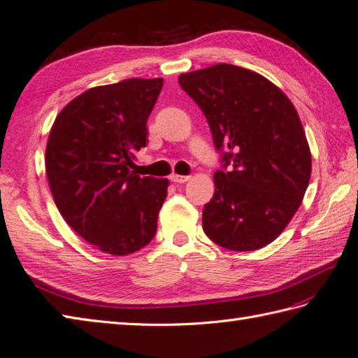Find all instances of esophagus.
<instances>
[{"mask_svg": "<svg viewBox=\"0 0 358 358\" xmlns=\"http://www.w3.org/2000/svg\"><path fill=\"white\" fill-rule=\"evenodd\" d=\"M171 181H173V183H186V181L191 178V177H187V175H177V173H172L171 175Z\"/></svg>", "mask_w": 358, "mask_h": 358, "instance_id": "34e87169", "label": "esophagus"}]
</instances>
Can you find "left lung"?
Listing matches in <instances>:
<instances>
[{
	"label": "left lung",
	"instance_id": "8db88e82",
	"mask_svg": "<svg viewBox=\"0 0 358 358\" xmlns=\"http://www.w3.org/2000/svg\"><path fill=\"white\" fill-rule=\"evenodd\" d=\"M178 82L222 152L203 231L231 251L264 248L289 225L309 186L312 157L295 107L264 76L229 63L181 74Z\"/></svg>",
	"mask_w": 358,
	"mask_h": 358
}]
</instances>
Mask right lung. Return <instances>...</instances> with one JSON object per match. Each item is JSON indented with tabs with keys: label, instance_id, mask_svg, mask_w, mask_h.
Segmentation results:
<instances>
[{
	"label": "right lung",
	"instance_id": "right-lung-1",
	"mask_svg": "<svg viewBox=\"0 0 358 358\" xmlns=\"http://www.w3.org/2000/svg\"><path fill=\"white\" fill-rule=\"evenodd\" d=\"M163 79H127L87 90L55 117L45 166L63 219L97 250L131 255L157 233L167 178L139 177L135 153Z\"/></svg>",
	"mask_w": 358,
	"mask_h": 358
}]
</instances>
